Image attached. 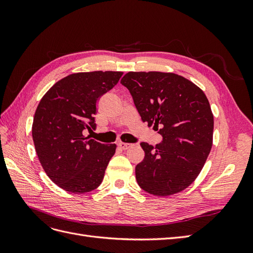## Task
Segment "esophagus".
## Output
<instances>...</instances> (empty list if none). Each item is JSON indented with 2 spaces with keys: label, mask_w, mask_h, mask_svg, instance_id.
<instances>
[{
  "label": "esophagus",
  "mask_w": 253,
  "mask_h": 253,
  "mask_svg": "<svg viewBox=\"0 0 253 253\" xmlns=\"http://www.w3.org/2000/svg\"><path fill=\"white\" fill-rule=\"evenodd\" d=\"M118 147L121 149V150H127L128 148L132 147L131 143H126V142H119L118 143Z\"/></svg>",
  "instance_id": "1"
}]
</instances>
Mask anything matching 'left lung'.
I'll list each match as a JSON object with an SVG mask.
<instances>
[{
  "label": "left lung",
  "instance_id": "left-lung-1",
  "mask_svg": "<svg viewBox=\"0 0 253 253\" xmlns=\"http://www.w3.org/2000/svg\"><path fill=\"white\" fill-rule=\"evenodd\" d=\"M120 82L131 93L141 120L163 136L156 147L140 143L144 158L135 168L139 187L156 196L185 190L212 148L214 120L205 93L173 73L128 72Z\"/></svg>",
  "mask_w": 253,
  "mask_h": 253
}]
</instances>
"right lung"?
Here are the masks:
<instances>
[{
	"mask_svg": "<svg viewBox=\"0 0 253 253\" xmlns=\"http://www.w3.org/2000/svg\"><path fill=\"white\" fill-rule=\"evenodd\" d=\"M122 74H72L53 84L38 105L32 129L38 158L48 177L67 192H89L102 182L116 144L88 139L83 131L96 128L98 99Z\"/></svg>",
	"mask_w": 253,
	"mask_h": 253,
	"instance_id": "obj_1",
	"label": "right lung"
}]
</instances>
